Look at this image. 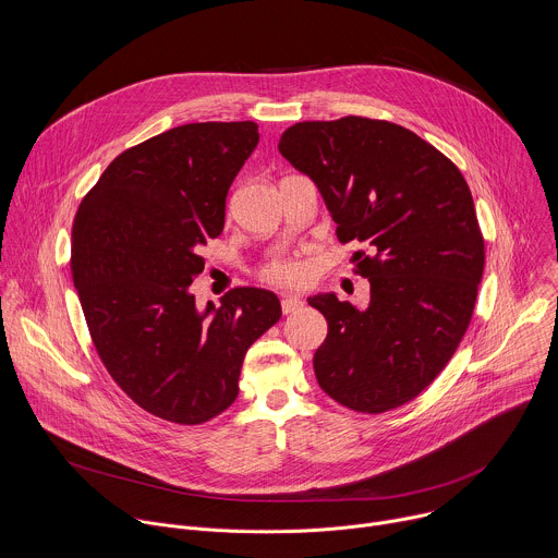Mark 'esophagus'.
<instances>
[{
  "mask_svg": "<svg viewBox=\"0 0 558 558\" xmlns=\"http://www.w3.org/2000/svg\"><path fill=\"white\" fill-rule=\"evenodd\" d=\"M280 306H282V313H284V315H289V313L300 311V308L304 306V302H302L300 298H295V295H284V298H282V302H280Z\"/></svg>",
  "mask_w": 558,
  "mask_h": 558,
  "instance_id": "1",
  "label": "esophagus"
}]
</instances>
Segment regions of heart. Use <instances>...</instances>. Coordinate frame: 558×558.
Listing matches in <instances>:
<instances>
[{
    "label": "heart",
    "mask_w": 558,
    "mask_h": 558,
    "mask_svg": "<svg viewBox=\"0 0 558 558\" xmlns=\"http://www.w3.org/2000/svg\"><path fill=\"white\" fill-rule=\"evenodd\" d=\"M260 278L265 282L271 284H280V287H300L306 282L308 278V269L304 263L295 260V258H280L269 263L263 271Z\"/></svg>",
    "instance_id": "obj_1"
}]
</instances>
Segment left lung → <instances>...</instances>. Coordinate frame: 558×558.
Here are the masks:
<instances>
[{
	"instance_id": "left-lung-1",
	"label": "left lung",
	"mask_w": 558,
	"mask_h": 558,
	"mask_svg": "<svg viewBox=\"0 0 558 558\" xmlns=\"http://www.w3.org/2000/svg\"><path fill=\"white\" fill-rule=\"evenodd\" d=\"M278 150L319 189L369 304H308L328 324L313 356L319 388L384 414L416 399L460 345L484 274V236L460 168L410 129L361 116L289 126Z\"/></svg>"
}]
</instances>
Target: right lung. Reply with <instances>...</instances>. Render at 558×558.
Masks as SVG:
<instances>
[{
    "mask_svg": "<svg viewBox=\"0 0 558 558\" xmlns=\"http://www.w3.org/2000/svg\"><path fill=\"white\" fill-rule=\"evenodd\" d=\"M258 124L193 122L120 153L78 206L72 278L100 361L144 412L202 425L239 397L247 348L282 315L276 293L236 287L197 311L202 247Z\"/></svg>",
    "mask_w": 558,
    "mask_h": 558,
    "instance_id": "1",
    "label": "right lung"
}]
</instances>
